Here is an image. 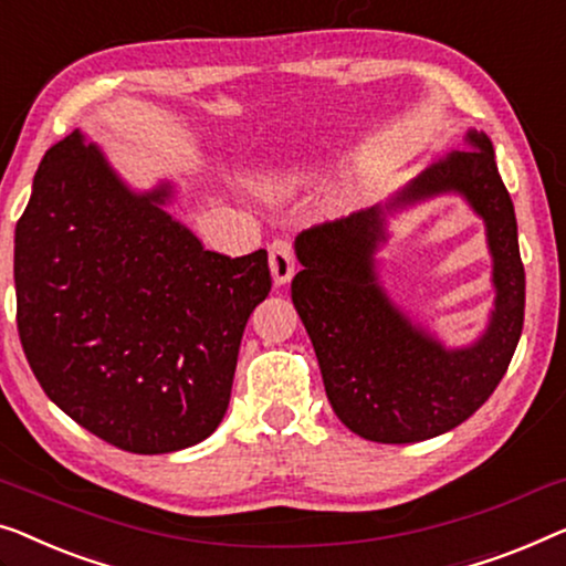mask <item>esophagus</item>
Here are the masks:
<instances>
[{"instance_id":"esophagus-1","label":"esophagus","mask_w":566,"mask_h":566,"mask_svg":"<svg viewBox=\"0 0 566 566\" xmlns=\"http://www.w3.org/2000/svg\"><path fill=\"white\" fill-rule=\"evenodd\" d=\"M270 275H273L275 285H285L296 273V258H293V248L289 240H275L270 244Z\"/></svg>"}]
</instances>
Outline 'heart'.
Listing matches in <instances>:
<instances>
[{
    "mask_svg": "<svg viewBox=\"0 0 566 566\" xmlns=\"http://www.w3.org/2000/svg\"><path fill=\"white\" fill-rule=\"evenodd\" d=\"M311 178V163L303 158L277 160L258 176V191L268 201H281Z\"/></svg>",
    "mask_w": 566,
    "mask_h": 566,
    "instance_id": "obj_1",
    "label": "heart"
}]
</instances>
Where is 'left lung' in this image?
<instances>
[{
  "instance_id": "1",
  "label": "left lung",
  "mask_w": 566,
  "mask_h": 566,
  "mask_svg": "<svg viewBox=\"0 0 566 566\" xmlns=\"http://www.w3.org/2000/svg\"><path fill=\"white\" fill-rule=\"evenodd\" d=\"M462 198L486 224L491 284L489 322L472 343L449 348L381 281L379 252L389 224L433 198ZM301 273L291 283L314 344L326 398L357 437L411 444L470 419L497 388L518 347L526 273L511 193L482 129H467L464 147L447 150L388 199L339 222L296 237Z\"/></svg>"
}]
</instances>
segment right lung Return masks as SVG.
<instances>
[{
    "label": "right lung",
    "mask_w": 566,
    "mask_h": 566,
    "mask_svg": "<svg viewBox=\"0 0 566 566\" xmlns=\"http://www.w3.org/2000/svg\"><path fill=\"white\" fill-rule=\"evenodd\" d=\"M81 129L40 160L14 229L24 357L78 426L135 454L193 447L222 423L237 355L270 293L268 252L203 250Z\"/></svg>",
    "instance_id": "obj_1"
}]
</instances>
